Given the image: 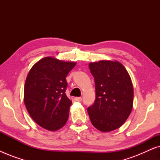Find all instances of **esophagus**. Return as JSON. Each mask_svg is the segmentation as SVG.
Here are the masks:
<instances>
[{"instance_id":"34e87169","label":"esophagus","mask_w":160,"mask_h":160,"mask_svg":"<svg viewBox=\"0 0 160 160\" xmlns=\"http://www.w3.org/2000/svg\"><path fill=\"white\" fill-rule=\"evenodd\" d=\"M75 100L77 102H81L82 100V98H81V97H79V98H75Z\"/></svg>"}]
</instances>
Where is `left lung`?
I'll return each instance as SVG.
<instances>
[{
  "instance_id": "obj_1",
  "label": "left lung",
  "mask_w": 160,
  "mask_h": 160,
  "mask_svg": "<svg viewBox=\"0 0 160 160\" xmlns=\"http://www.w3.org/2000/svg\"><path fill=\"white\" fill-rule=\"evenodd\" d=\"M95 78V101L87 112L92 125L108 132L123 125L133 105L132 82L128 71L117 60H100L89 64Z\"/></svg>"
}]
</instances>
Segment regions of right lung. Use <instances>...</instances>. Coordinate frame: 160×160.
Instances as JSON below:
<instances>
[{
	"label": "right lung",
	"instance_id": "right-lung-1",
	"mask_svg": "<svg viewBox=\"0 0 160 160\" xmlns=\"http://www.w3.org/2000/svg\"><path fill=\"white\" fill-rule=\"evenodd\" d=\"M76 65V62L46 57L28 72L24 102L30 117L41 128L57 131L66 124L72 101L65 92V77Z\"/></svg>",
	"mask_w": 160,
	"mask_h": 160
}]
</instances>
